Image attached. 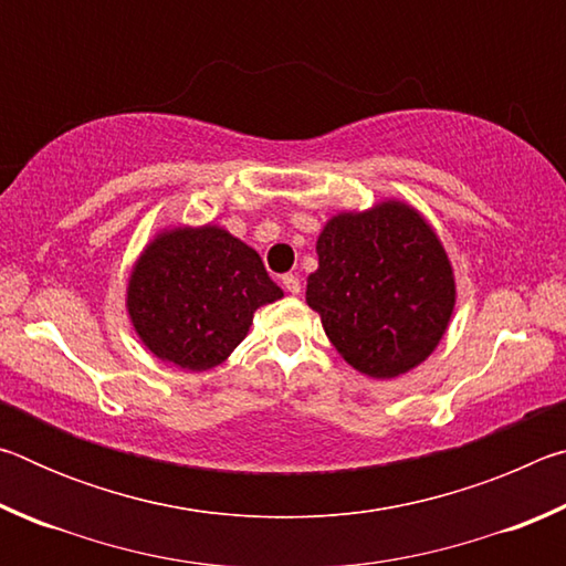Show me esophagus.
I'll list each match as a JSON object with an SVG mask.
<instances>
[{"instance_id": "obj_1", "label": "esophagus", "mask_w": 566, "mask_h": 566, "mask_svg": "<svg viewBox=\"0 0 566 566\" xmlns=\"http://www.w3.org/2000/svg\"><path fill=\"white\" fill-rule=\"evenodd\" d=\"M282 284H284V290L290 292V294H300L302 292V282H300V276H296V274H284L282 276Z\"/></svg>"}]
</instances>
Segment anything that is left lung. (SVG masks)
<instances>
[{"instance_id":"8db88e82","label":"left lung","mask_w":566,"mask_h":566,"mask_svg":"<svg viewBox=\"0 0 566 566\" xmlns=\"http://www.w3.org/2000/svg\"><path fill=\"white\" fill-rule=\"evenodd\" d=\"M317 256L306 304L319 312L334 349L354 369L395 379L437 349L454 312V274L415 207L389 199L367 212L332 217Z\"/></svg>"}]
</instances>
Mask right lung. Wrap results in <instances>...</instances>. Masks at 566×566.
<instances>
[{
  "label": "right lung",
  "mask_w": 566,
  "mask_h": 566,
  "mask_svg": "<svg viewBox=\"0 0 566 566\" xmlns=\"http://www.w3.org/2000/svg\"><path fill=\"white\" fill-rule=\"evenodd\" d=\"M282 296L242 239L214 224L177 227L151 239L134 264L127 312L155 357L205 371L237 349L262 304Z\"/></svg>",
  "instance_id": "add662e5"
}]
</instances>
